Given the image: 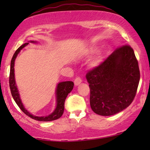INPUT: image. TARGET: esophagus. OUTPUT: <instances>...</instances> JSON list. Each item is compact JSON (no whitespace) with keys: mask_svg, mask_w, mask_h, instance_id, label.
Listing matches in <instances>:
<instances>
[{"mask_svg":"<svg viewBox=\"0 0 150 150\" xmlns=\"http://www.w3.org/2000/svg\"><path fill=\"white\" fill-rule=\"evenodd\" d=\"M81 82H82V80H81V78L80 77H75V80H74V83H75V85H80Z\"/></svg>","mask_w":150,"mask_h":150,"instance_id":"esophagus-1","label":"esophagus"}]
</instances>
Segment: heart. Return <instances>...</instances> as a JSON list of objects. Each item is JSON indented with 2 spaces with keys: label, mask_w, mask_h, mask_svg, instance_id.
Returning a JSON list of instances; mask_svg holds the SVG:
<instances>
[{
  "label": "heart",
  "mask_w": 150,
  "mask_h": 150,
  "mask_svg": "<svg viewBox=\"0 0 150 150\" xmlns=\"http://www.w3.org/2000/svg\"><path fill=\"white\" fill-rule=\"evenodd\" d=\"M97 51V48L96 47H90L88 50H87L86 53L88 55H92ZM104 59V56L100 52L97 53L96 56L92 58V61H90V65L92 67H97L99 65H100L101 62L103 61Z\"/></svg>",
  "instance_id": "b5f03b06"
}]
</instances>
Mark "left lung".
I'll use <instances>...</instances> for the list:
<instances>
[{
	"label": "left lung",
	"mask_w": 150,
	"mask_h": 150,
	"mask_svg": "<svg viewBox=\"0 0 150 150\" xmlns=\"http://www.w3.org/2000/svg\"><path fill=\"white\" fill-rule=\"evenodd\" d=\"M140 77L138 61L131 46L117 48L100 65L86 74L92 111L107 116L124 110L135 97Z\"/></svg>",
	"instance_id": "obj_1"
}]
</instances>
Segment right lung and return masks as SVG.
<instances>
[{"instance_id": "add662e5", "label": "right lung", "mask_w": 150, "mask_h": 150, "mask_svg": "<svg viewBox=\"0 0 150 150\" xmlns=\"http://www.w3.org/2000/svg\"><path fill=\"white\" fill-rule=\"evenodd\" d=\"M29 43H25L23 45L18 48L17 51H15L14 55H13V58H12L11 63H10V77H9V84H10V92H11L12 96H13V99L18 106L20 107V109L25 113L27 116H28L30 118H33L34 120H39V121H51V120H54L58 119V118H61L62 115H63V111H64V104L65 100L66 99L67 96L69 93L71 92L72 89H73L74 83L72 81H66V82H62L58 84L57 88H56V108L54 110V111L52 113L49 115L47 116H33L32 114L27 111L25 107H24L23 104H22L21 99L20 98V94H19L18 88L15 85V73H14V65L15 61L16 58L17 56L20 51V50L25 47Z\"/></svg>"}]
</instances>
